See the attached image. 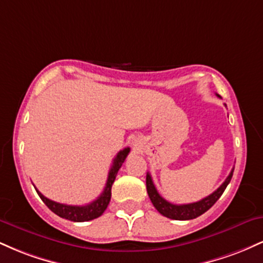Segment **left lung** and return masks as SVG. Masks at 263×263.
Segmentation results:
<instances>
[{"instance_id":"1","label":"left lung","mask_w":263,"mask_h":263,"mask_svg":"<svg viewBox=\"0 0 263 263\" xmlns=\"http://www.w3.org/2000/svg\"><path fill=\"white\" fill-rule=\"evenodd\" d=\"M232 173H234V170L230 172V174L226 178L225 182L222 183L213 194L208 195L206 198L201 199V200L197 201V203L177 205L167 201L164 198H162L161 195H159L158 192H157L155 184H153L152 177H151L149 173H147L146 177L147 193H148V197L151 199V201H152L153 206H155L163 216L173 220H192L200 216L201 214H204L205 211L209 210L210 208L218 201V199L222 195V193H224L228 184L230 183Z\"/></svg>"}]
</instances>
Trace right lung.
<instances>
[{
  "label": "right lung",
  "mask_w": 263,
  "mask_h": 263,
  "mask_svg": "<svg viewBox=\"0 0 263 263\" xmlns=\"http://www.w3.org/2000/svg\"><path fill=\"white\" fill-rule=\"evenodd\" d=\"M129 153V148H123L117 153V156L115 157L112 162V167H111L110 172H108L107 182L106 185H105L104 192L101 193V195L96 200L91 201L90 204L81 205V206H78V205H66V204H60L57 203V201L50 200V199L45 198L38 189L37 193L41 197L42 200L44 201V204L49 208L50 210L53 211L54 214L60 216V218L70 220V221L75 222H83V221H89V220H93L99 216L102 215L105 210H106L108 203H110L111 199V186L115 182V178L117 176V172H119L120 168H121L122 163L125 162L126 157Z\"/></svg>",
  "instance_id": "obj_1"
}]
</instances>
